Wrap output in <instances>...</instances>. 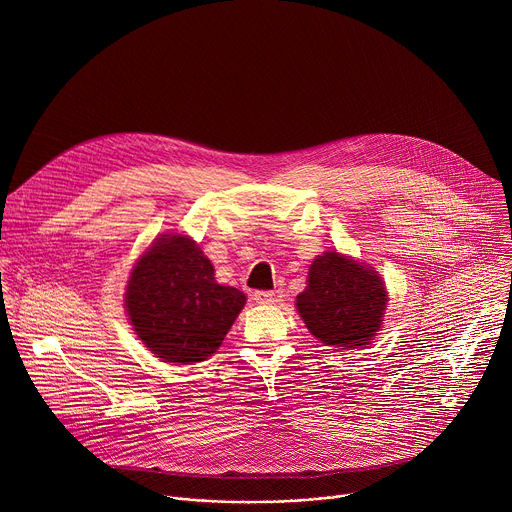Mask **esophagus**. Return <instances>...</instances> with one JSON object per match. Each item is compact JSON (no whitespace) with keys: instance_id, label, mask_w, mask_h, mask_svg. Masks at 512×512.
<instances>
[{"instance_id":"34e87169","label":"esophagus","mask_w":512,"mask_h":512,"mask_svg":"<svg viewBox=\"0 0 512 512\" xmlns=\"http://www.w3.org/2000/svg\"><path fill=\"white\" fill-rule=\"evenodd\" d=\"M279 298H281V294L277 289L275 291H263V289L253 291V300L257 304H275V302H279Z\"/></svg>"}]
</instances>
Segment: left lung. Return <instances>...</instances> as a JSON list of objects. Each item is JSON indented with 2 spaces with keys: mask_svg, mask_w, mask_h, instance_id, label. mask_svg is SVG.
<instances>
[{
  "mask_svg": "<svg viewBox=\"0 0 512 512\" xmlns=\"http://www.w3.org/2000/svg\"><path fill=\"white\" fill-rule=\"evenodd\" d=\"M387 294L377 271L334 251L314 259L298 312L328 346L358 348L381 328Z\"/></svg>",
  "mask_w": 512,
  "mask_h": 512,
  "instance_id": "8db88e82",
  "label": "left lung"
}]
</instances>
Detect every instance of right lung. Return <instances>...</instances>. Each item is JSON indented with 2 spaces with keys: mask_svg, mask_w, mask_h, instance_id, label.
<instances>
[{
  "mask_svg": "<svg viewBox=\"0 0 512 512\" xmlns=\"http://www.w3.org/2000/svg\"><path fill=\"white\" fill-rule=\"evenodd\" d=\"M137 336L166 362H200L223 344L245 294L214 279L188 237H164L131 271L125 294Z\"/></svg>",
  "mask_w": 512,
  "mask_h": 512,
  "instance_id": "1",
  "label": "right lung"
}]
</instances>
